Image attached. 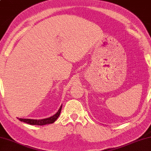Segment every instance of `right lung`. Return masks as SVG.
I'll return each instance as SVG.
<instances>
[{
    "mask_svg": "<svg viewBox=\"0 0 151 151\" xmlns=\"http://www.w3.org/2000/svg\"><path fill=\"white\" fill-rule=\"evenodd\" d=\"M62 106H61L60 108V109L58 110L57 113L54 114L53 116H51V117L43 119H18L20 121H23L24 123H28L30 125H44L47 124H50V123H53L56 121V119L58 118V116H60V112H61Z\"/></svg>",
    "mask_w": 151,
    "mask_h": 151,
    "instance_id": "right-lung-1",
    "label": "right lung"
}]
</instances>
